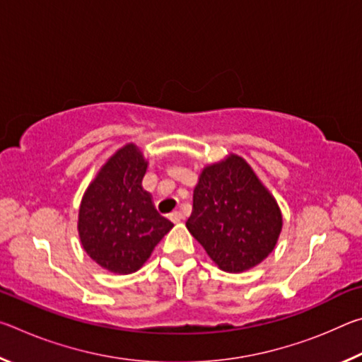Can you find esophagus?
Instances as JSON below:
<instances>
[{"instance_id":"34e87169","label":"esophagus","mask_w":362,"mask_h":362,"mask_svg":"<svg viewBox=\"0 0 362 362\" xmlns=\"http://www.w3.org/2000/svg\"><path fill=\"white\" fill-rule=\"evenodd\" d=\"M169 218L173 220L174 223H179L180 220L183 218V216H182V212H180V211H174V212H170V214H169Z\"/></svg>"}]
</instances>
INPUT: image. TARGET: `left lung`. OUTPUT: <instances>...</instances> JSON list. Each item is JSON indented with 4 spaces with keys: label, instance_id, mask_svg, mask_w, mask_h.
Returning <instances> with one entry per match:
<instances>
[{
    "label": "left lung",
    "instance_id": "1",
    "mask_svg": "<svg viewBox=\"0 0 362 362\" xmlns=\"http://www.w3.org/2000/svg\"><path fill=\"white\" fill-rule=\"evenodd\" d=\"M187 228L220 269L241 273L273 252L283 216L246 159L230 155L201 173Z\"/></svg>",
    "mask_w": 362,
    "mask_h": 362
}]
</instances>
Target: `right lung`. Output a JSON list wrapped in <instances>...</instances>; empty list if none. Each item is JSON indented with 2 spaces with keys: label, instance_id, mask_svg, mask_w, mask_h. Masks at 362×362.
<instances>
[{
  "label": "right lung",
  "instance_id": "add662e5",
  "mask_svg": "<svg viewBox=\"0 0 362 362\" xmlns=\"http://www.w3.org/2000/svg\"><path fill=\"white\" fill-rule=\"evenodd\" d=\"M146 166L137 145H124L97 173L79 206L83 249L112 273L137 272L174 226L159 216L142 187Z\"/></svg>",
  "mask_w": 362,
  "mask_h": 362
}]
</instances>
